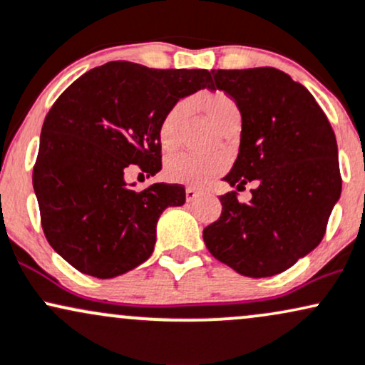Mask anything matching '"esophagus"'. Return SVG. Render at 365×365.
<instances>
[{"label": "esophagus", "mask_w": 365, "mask_h": 365, "mask_svg": "<svg viewBox=\"0 0 365 365\" xmlns=\"http://www.w3.org/2000/svg\"><path fill=\"white\" fill-rule=\"evenodd\" d=\"M200 196V191L195 190V187H186V200L195 201Z\"/></svg>", "instance_id": "1"}]
</instances>
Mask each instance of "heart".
<instances>
[{
  "label": "heart",
  "mask_w": 365,
  "mask_h": 365,
  "mask_svg": "<svg viewBox=\"0 0 365 365\" xmlns=\"http://www.w3.org/2000/svg\"><path fill=\"white\" fill-rule=\"evenodd\" d=\"M192 104L222 133H229L234 128H239V123H241V109L235 104L232 97L220 92V90L200 93L198 97H195ZM186 110L187 106L184 102H178L162 118L160 126H158V143H160V148L167 153L174 152L178 148L179 138H181V128L184 118H186ZM225 169L227 158L224 155H175L167 160L164 174L170 182L200 187L208 184L213 178L224 173Z\"/></svg>",
  "instance_id": "1"
}]
</instances>
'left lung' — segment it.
Returning <instances> with one entry per match:
<instances>
[{"mask_svg": "<svg viewBox=\"0 0 365 365\" xmlns=\"http://www.w3.org/2000/svg\"><path fill=\"white\" fill-rule=\"evenodd\" d=\"M212 90H224L242 115L237 160L224 181L244 190L220 196L222 213L205 227L208 251L244 277L285 272L323 241L340 198L335 133L304 85L277 68L212 70Z\"/></svg>", "mask_w": 365, "mask_h": 365, "instance_id": "obj_1", "label": "left lung"}]
</instances>
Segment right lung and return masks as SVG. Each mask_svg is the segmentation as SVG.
<instances>
[{"instance_id": "obj_1", "label": "right lung", "mask_w": 365, "mask_h": 365, "mask_svg": "<svg viewBox=\"0 0 365 365\" xmlns=\"http://www.w3.org/2000/svg\"><path fill=\"white\" fill-rule=\"evenodd\" d=\"M208 70L110 61L81 75L47 113L34 165L47 242L85 275L113 278L150 258L158 217L181 207V184L128 186L162 169L158 126L179 98L212 88Z\"/></svg>"}]
</instances>
